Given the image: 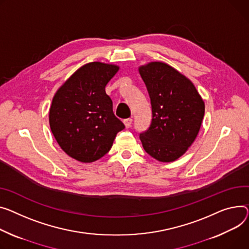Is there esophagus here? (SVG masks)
Wrapping results in <instances>:
<instances>
[{"mask_svg":"<svg viewBox=\"0 0 249 249\" xmlns=\"http://www.w3.org/2000/svg\"><path fill=\"white\" fill-rule=\"evenodd\" d=\"M123 122H124L126 128H130L131 125H132V118H127V119H125Z\"/></svg>","mask_w":249,"mask_h":249,"instance_id":"1","label":"esophagus"}]
</instances>
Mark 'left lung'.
Segmentation results:
<instances>
[{"label":"left lung","instance_id":"8db88e82","mask_svg":"<svg viewBox=\"0 0 249 249\" xmlns=\"http://www.w3.org/2000/svg\"><path fill=\"white\" fill-rule=\"evenodd\" d=\"M152 108V121L140 133L144 150L161 162L183 155L199 132L205 106L193 83L171 66L151 62L139 67Z\"/></svg>","mask_w":249,"mask_h":249}]
</instances>
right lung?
<instances>
[{
  "mask_svg": "<svg viewBox=\"0 0 249 249\" xmlns=\"http://www.w3.org/2000/svg\"><path fill=\"white\" fill-rule=\"evenodd\" d=\"M116 65L88 63L79 68L55 94L49 113L51 131L62 150L84 163L109 152L124 124L113 113L107 83L118 72Z\"/></svg>",
  "mask_w": 249,
  "mask_h": 249,
  "instance_id": "obj_1",
  "label": "right lung"
}]
</instances>
